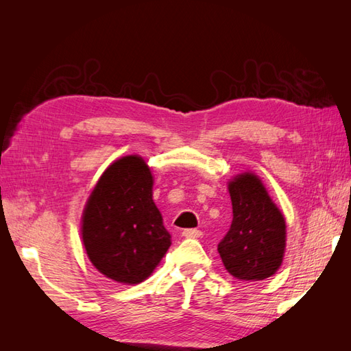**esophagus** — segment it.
<instances>
[{
	"label": "esophagus",
	"mask_w": 351,
	"mask_h": 351,
	"mask_svg": "<svg viewBox=\"0 0 351 351\" xmlns=\"http://www.w3.org/2000/svg\"><path fill=\"white\" fill-rule=\"evenodd\" d=\"M183 236L187 239H199L202 236V231L196 228H187L183 231Z\"/></svg>",
	"instance_id": "34e87169"
}]
</instances>
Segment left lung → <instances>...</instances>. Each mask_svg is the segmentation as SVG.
Here are the masks:
<instances>
[{
  "mask_svg": "<svg viewBox=\"0 0 351 351\" xmlns=\"http://www.w3.org/2000/svg\"><path fill=\"white\" fill-rule=\"evenodd\" d=\"M232 221L218 244L226 269L237 280L261 281L278 271L285 249V219L258 176L228 183Z\"/></svg>",
  "mask_w": 351,
  "mask_h": 351,
  "instance_id": "left-lung-1",
  "label": "left lung"
}]
</instances>
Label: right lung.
Returning <instances> with one entry per match:
<instances>
[{
	"instance_id": "add662e5",
	"label": "right lung",
	"mask_w": 351,
	"mask_h": 351,
	"mask_svg": "<svg viewBox=\"0 0 351 351\" xmlns=\"http://www.w3.org/2000/svg\"><path fill=\"white\" fill-rule=\"evenodd\" d=\"M152 186L143 159L124 156L105 169L84 206L82 239L88 258L117 282H142L171 246Z\"/></svg>"
}]
</instances>
